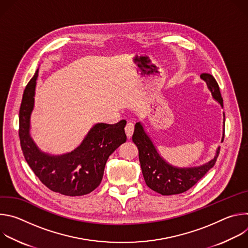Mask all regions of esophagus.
Returning <instances> with one entry per match:
<instances>
[{"mask_svg": "<svg viewBox=\"0 0 248 248\" xmlns=\"http://www.w3.org/2000/svg\"><path fill=\"white\" fill-rule=\"evenodd\" d=\"M133 130H134V125H133V124L127 123V124H125V126H124V132H125L127 138H130V137H131V135H132V133H133Z\"/></svg>", "mask_w": 248, "mask_h": 248, "instance_id": "esophagus-1", "label": "esophagus"}]
</instances>
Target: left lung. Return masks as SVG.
<instances>
[{
  "mask_svg": "<svg viewBox=\"0 0 248 248\" xmlns=\"http://www.w3.org/2000/svg\"><path fill=\"white\" fill-rule=\"evenodd\" d=\"M200 78L206 81L212 96L223 106V98L215 78L210 74H202ZM132 141L138 149V158L147 186L162 195L180 194L191 188L213 168L220 153V148H218L214 159L203 166L180 169L169 165L162 159L140 123L135 124Z\"/></svg>",
  "mask_w": 248,
  "mask_h": 248,
  "instance_id": "left-lung-1",
  "label": "left lung"
}]
</instances>
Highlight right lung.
<instances>
[{
	"label": "right lung",
	"instance_id": "1",
	"mask_svg": "<svg viewBox=\"0 0 248 248\" xmlns=\"http://www.w3.org/2000/svg\"><path fill=\"white\" fill-rule=\"evenodd\" d=\"M37 77L38 70L24 89L19 109L18 135L24 159L40 182L52 191L67 196L88 194L101 184L109 156L125 142V121L114 124H97L75 151L57 157L46 155L39 151L29 135Z\"/></svg>",
	"mask_w": 248,
	"mask_h": 248
}]
</instances>
